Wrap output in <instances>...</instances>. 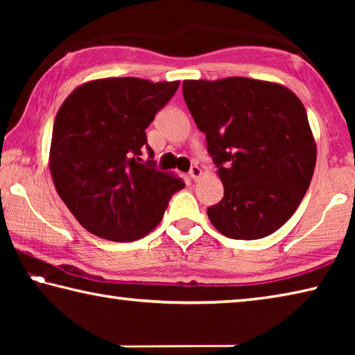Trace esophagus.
<instances>
[{
	"instance_id": "34e87169",
	"label": "esophagus",
	"mask_w": 355,
	"mask_h": 355,
	"mask_svg": "<svg viewBox=\"0 0 355 355\" xmlns=\"http://www.w3.org/2000/svg\"><path fill=\"white\" fill-rule=\"evenodd\" d=\"M189 177L194 180H199L200 177H202V169L200 167H197V166H194V167H191V171H189Z\"/></svg>"
}]
</instances>
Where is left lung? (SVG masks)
Segmentation results:
<instances>
[{
	"mask_svg": "<svg viewBox=\"0 0 355 355\" xmlns=\"http://www.w3.org/2000/svg\"><path fill=\"white\" fill-rule=\"evenodd\" d=\"M183 97L207 136L224 199L207 209L232 239L271 235L296 211L316 164L302 101L277 83L230 76L184 80Z\"/></svg>",
	"mask_w": 355,
	"mask_h": 355,
	"instance_id": "1",
	"label": "left lung"
}]
</instances>
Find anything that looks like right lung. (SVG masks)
<instances>
[{"instance_id":"1","label":"right lung","mask_w":355,"mask_h":355,"mask_svg":"<svg viewBox=\"0 0 355 355\" xmlns=\"http://www.w3.org/2000/svg\"><path fill=\"white\" fill-rule=\"evenodd\" d=\"M180 81L101 78L78 86L59 107L50 172L59 197L92 235L127 243L148 235L184 182L141 163L152 158L146 128Z\"/></svg>"}]
</instances>
